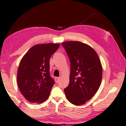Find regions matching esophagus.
I'll use <instances>...</instances> for the list:
<instances>
[{
  "label": "esophagus",
  "mask_w": 126,
  "mask_h": 126,
  "mask_svg": "<svg viewBox=\"0 0 126 126\" xmlns=\"http://www.w3.org/2000/svg\"><path fill=\"white\" fill-rule=\"evenodd\" d=\"M59 79H60V77H56L55 78V82L56 83H58L59 81Z\"/></svg>",
  "instance_id": "1"
}]
</instances>
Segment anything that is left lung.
Wrapping results in <instances>:
<instances>
[{
    "label": "left lung",
    "instance_id": "left-lung-1",
    "mask_svg": "<svg viewBox=\"0 0 126 126\" xmlns=\"http://www.w3.org/2000/svg\"><path fill=\"white\" fill-rule=\"evenodd\" d=\"M62 44L71 62L69 83L64 90L66 98L74 105H82L94 96L101 85V61L95 50L88 44L78 41Z\"/></svg>",
    "mask_w": 126,
    "mask_h": 126
}]
</instances>
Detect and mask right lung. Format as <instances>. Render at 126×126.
<instances>
[{
	"mask_svg": "<svg viewBox=\"0 0 126 126\" xmlns=\"http://www.w3.org/2000/svg\"><path fill=\"white\" fill-rule=\"evenodd\" d=\"M59 46L58 43L37 44L30 48L21 59L17 84L22 95L31 103H43L49 96L54 84L49 74V60Z\"/></svg>",
	"mask_w": 126,
	"mask_h": 126,
	"instance_id": "add662e5",
	"label": "right lung"
}]
</instances>
